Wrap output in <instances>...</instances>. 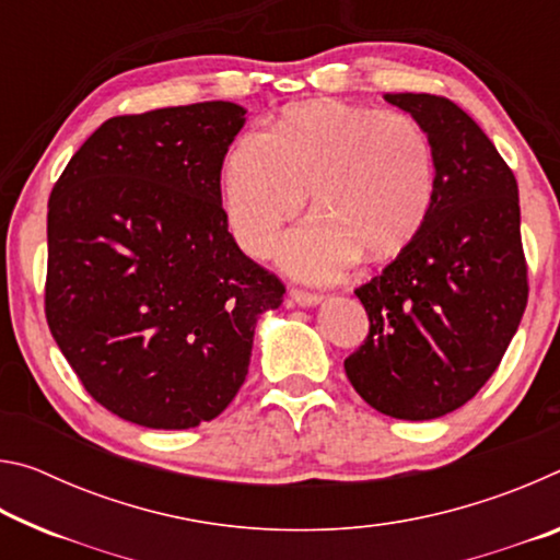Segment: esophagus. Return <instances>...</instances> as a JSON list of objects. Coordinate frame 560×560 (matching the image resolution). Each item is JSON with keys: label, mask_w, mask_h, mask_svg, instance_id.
Here are the masks:
<instances>
[{"label": "esophagus", "mask_w": 560, "mask_h": 560, "mask_svg": "<svg viewBox=\"0 0 560 560\" xmlns=\"http://www.w3.org/2000/svg\"><path fill=\"white\" fill-rule=\"evenodd\" d=\"M289 299H291V303H296V306H303V308L318 306V303L324 301V296H320V293H311V291H301V289H291L289 291Z\"/></svg>", "instance_id": "obj_1"}]
</instances>
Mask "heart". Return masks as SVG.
Segmentation results:
<instances>
[{"instance_id": "heart-1", "label": "heart", "mask_w": 560, "mask_h": 560, "mask_svg": "<svg viewBox=\"0 0 560 560\" xmlns=\"http://www.w3.org/2000/svg\"><path fill=\"white\" fill-rule=\"evenodd\" d=\"M438 177L432 140L400 110L314 101L289 108L271 132L249 130L222 170V205L236 244L264 257L311 189L316 214L291 230L279 264L330 281L363 254L387 259L415 240Z\"/></svg>"}]
</instances>
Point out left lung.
<instances>
[{
    "instance_id": "left-lung-1",
    "label": "left lung",
    "mask_w": 560,
    "mask_h": 560,
    "mask_svg": "<svg viewBox=\"0 0 560 560\" xmlns=\"http://www.w3.org/2000/svg\"><path fill=\"white\" fill-rule=\"evenodd\" d=\"M428 130L438 177L415 240L355 296L371 334L346 358L377 412L434 420L469 402L514 338L528 283L518 185L477 122L430 93H385Z\"/></svg>"
}]
</instances>
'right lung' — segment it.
<instances>
[{
    "label": "right lung",
    "mask_w": 560,
    "mask_h": 560,
    "mask_svg": "<svg viewBox=\"0 0 560 560\" xmlns=\"http://www.w3.org/2000/svg\"><path fill=\"white\" fill-rule=\"evenodd\" d=\"M244 122L230 101L110 118L51 189V336L93 400L150 430L214 420L249 371L257 320L283 301L222 210Z\"/></svg>",
    "instance_id": "1"
}]
</instances>
